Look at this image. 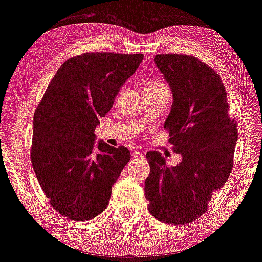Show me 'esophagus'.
Returning <instances> with one entry per match:
<instances>
[{"mask_svg": "<svg viewBox=\"0 0 262 262\" xmlns=\"http://www.w3.org/2000/svg\"><path fill=\"white\" fill-rule=\"evenodd\" d=\"M132 157H135V159H142V157H144V154L138 151V150H135V151L132 152Z\"/></svg>", "mask_w": 262, "mask_h": 262, "instance_id": "34e87169", "label": "esophagus"}]
</instances>
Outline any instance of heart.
<instances>
[{
    "label": "heart",
    "mask_w": 262,
    "mask_h": 262,
    "mask_svg": "<svg viewBox=\"0 0 262 262\" xmlns=\"http://www.w3.org/2000/svg\"><path fill=\"white\" fill-rule=\"evenodd\" d=\"M149 85H160L159 83H151V84H149Z\"/></svg>",
    "instance_id": "obj_1"
}]
</instances>
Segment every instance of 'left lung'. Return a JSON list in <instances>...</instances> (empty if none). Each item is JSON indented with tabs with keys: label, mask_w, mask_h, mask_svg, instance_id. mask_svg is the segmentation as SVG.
I'll return each mask as SVG.
<instances>
[{
	"label": "left lung",
	"mask_w": 262,
	"mask_h": 262,
	"mask_svg": "<svg viewBox=\"0 0 262 262\" xmlns=\"http://www.w3.org/2000/svg\"><path fill=\"white\" fill-rule=\"evenodd\" d=\"M154 60L173 92L164 128L182 161L168 167L159 151L146 154L145 198L150 213L163 223H191L206 212L213 192L231 173L237 124L229 116L227 91L214 69L194 56L167 53Z\"/></svg>",
	"instance_id": "left-lung-1"
}]
</instances>
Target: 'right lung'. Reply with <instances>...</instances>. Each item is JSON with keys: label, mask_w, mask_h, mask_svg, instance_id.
Segmentation results:
<instances>
[{"label": "right lung", "mask_w": 262, "mask_h": 262, "mask_svg": "<svg viewBox=\"0 0 262 262\" xmlns=\"http://www.w3.org/2000/svg\"><path fill=\"white\" fill-rule=\"evenodd\" d=\"M143 57L113 52L71 57L35 110L32 166L51 206L64 217L92 220L108 205L131 154L101 141L96 145L94 131Z\"/></svg>", "instance_id": "right-lung-1"}]
</instances>
